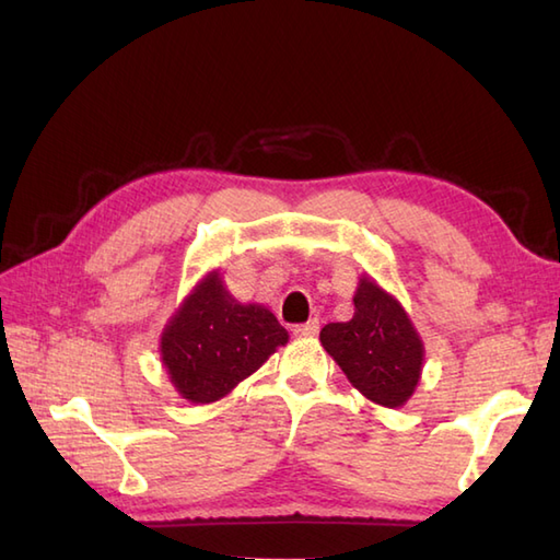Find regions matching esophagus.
I'll return each mask as SVG.
<instances>
[{"instance_id": "obj_1", "label": "esophagus", "mask_w": 560, "mask_h": 560, "mask_svg": "<svg viewBox=\"0 0 560 560\" xmlns=\"http://www.w3.org/2000/svg\"><path fill=\"white\" fill-rule=\"evenodd\" d=\"M295 337H315L317 331H319V319L317 317H313V319H307V323H303V325H295Z\"/></svg>"}]
</instances>
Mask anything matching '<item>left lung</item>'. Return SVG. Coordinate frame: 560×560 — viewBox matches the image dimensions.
<instances>
[{"label":"left lung","instance_id":"1","mask_svg":"<svg viewBox=\"0 0 560 560\" xmlns=\"http://www.w3.org/2000/svg\"><path fill=\"white\" fill-rule=\"evenodd\" d=\"M319 341L368 399L395 409L413 395L423 343L404 307L371 279L355 291L349 323L325 325Z\"/></svg>","mask_w":560,"mask_h":560}]
</instances>
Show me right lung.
Here are the masks:
<instances>
[{
	"label": "right lung",
	"mask_w": 560,
	"mask_h": 560,
	"mask_svg": "<svg viewBox=\"0 0 560 560\" xmlns=\"http://www.w3.org/2000/svg\"><path fill=\"white\" fill-rule=\"evenodd\" d=\"M287 341L289 331L267 307L233 301L211 271L165 327L161 355L177 392L209 404L229 395Z\"/></svg>",
	"instance_id": "1"
}]
</instances>
